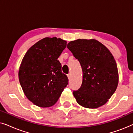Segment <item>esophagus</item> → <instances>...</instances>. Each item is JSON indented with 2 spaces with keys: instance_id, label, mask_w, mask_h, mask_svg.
Masks as SVG:
<instances>
[{
  "instance_id": "34e87169",
  "label": "esophagus",
  "mask_w": 133,
  "mask_h": 133,
  "mask_svg": "<svg viewBox=\"0 0 133 133\" xmlns=\"http://www.w3.org/2000/svg\"><path fill=\"white\" fill-rule=\"evenodd\" d=\"M67 76H68V78L69 79H71V73H69L67 74Z\"/></svg>"
}]
</instances>
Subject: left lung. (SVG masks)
<instances>
[{
  "instance_id": "left-lung-1",
  "label": "left lung",
  "mask_w": 133,
  "mask_h": 133,
  "mask_svg": "<svg viewBox=\"0 0 133 133\" xmlns=\"http://www.w3.org/2000/svg\"><path fill=\"white\" fill-rule=\"evenodd\" d=\"M67 48L81 64L82 83L73 95L79 105L97 108L107 103L117 88L119 76L113 56L106 46L94 39H77Z\"/></svg>"
}]
</instances>
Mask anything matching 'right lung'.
I'll return each mask as SVG.
<instances>
[{"label": "right lung", "instance_id": "add662e5", "mask_svg": "<svg viewBox=\"0 0 133 133\" xmlns=\"http://www.w3.org/2000/svg\"><path fill=\"white\" fill-rule=\"evenodd\" d=\"M66 42L56 37H45L31 47L22 61L19 79L26 97L38 107L55 104L68 84L57 59Z\"/></svg>", "mask_w": 133, "mask_h": 133}]
</instances>
